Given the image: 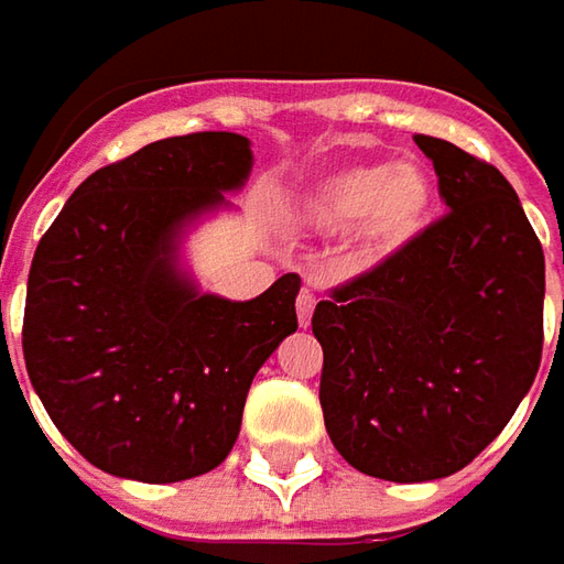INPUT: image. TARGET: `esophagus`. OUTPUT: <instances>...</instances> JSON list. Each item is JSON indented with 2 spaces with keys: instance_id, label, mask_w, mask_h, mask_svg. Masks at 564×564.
<instances>
[{
  "instance_id": "esophagus-1",
  "label": "esophagus",
  "mask_w": 564,
  "mask_h": 564,
  "mask_svg": "<svg viewBox=\"0 0 564 564\" xmlns=\"http://www.w3.org/2000/svg\"><path fill=\"white\" fill-rule=\"evenodd\" d=\"M294 307H297V323H301V326H311V316H314L316 307L314 294L304 289V292L297 294V304H294Z\"/></svg>"
}]
</instances>
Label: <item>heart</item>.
Wrapping results in <instances>:
<instances>
[{"label":"heart","instance_id":"heart-1","mask_svg":"<svg viewBox=\"0 0 564 564\" xmlns=\"http://www.w3.org/2000/svg\"><path fill=\"white\" fill-rule=\"evenodd\" d=\"M433 213V178L417 160L358 163L307 187L294 219L311 231H345L358 267H379L423 235Z\"/></svg>","mask_w":564,"mask_h":564}]
</instances>
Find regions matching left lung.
Masks as SVG:
<instances>
[{
  "label": "left lung",
  "instance_id": "obj_1",
  "mask_svg": "<svg viewBox=\"0 0 564 564\" xmlns=\"http://www.w3.org/2000/svg\"><path fill=\"white\" fill-rule=\"evenodd\" d=\"M443 219L389 263L319 301V404L338 455L395 484L470 465L531 392L543 355L546 263L496 165L417 134Z\"/></svg>",
  "mask_w": 564,
  "mask_h": 564
}]
</instances>
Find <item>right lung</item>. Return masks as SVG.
<instances>
[{
  "label": "right lung",
  "instance_id": "1",
  "mask_svg": "<svg viewBox=\"0 0 564 564\" xmlns=\"http://www.w3.org/2000/svg\"><path fill=\"white\" fill-rule=\"evenodd\" d=\"M250 141L197 131L97 169L40 238L24 364L46 414L106 474L175 484L226 462L263 360L297 329L301 279L253 301L178 267L191 223L248 182Z\"/></svg>",
  "mask_w": 564,
  "mask_h": 564
}]
</instances>
